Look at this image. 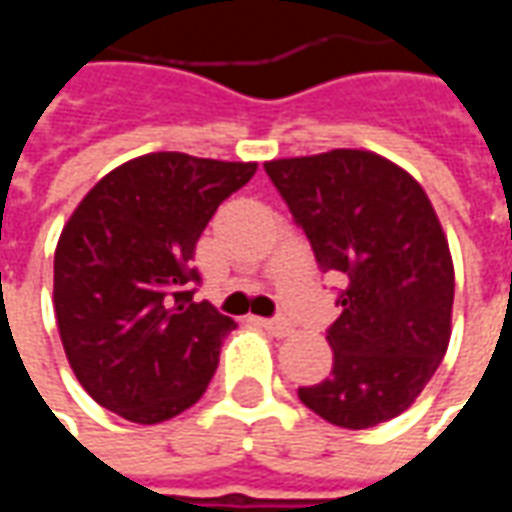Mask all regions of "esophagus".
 <instances>
[{"instance_id": "1", "label": "esophagus", "mask_w": 512, "mask_h": 512, "mask_svg": "<svg viewBox=\"0 0 512 512\" xmlns=\"http://www.w3.org/2000/svg\"><path fill=\"white\" fill-rule=\"evenodd\" d=\"M257 323H260L268 334H274V337H288V334L293 332V326H290L285 318H260Z\"/></svg>"}]
</instances>
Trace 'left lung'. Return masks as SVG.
Here are the masks:
<instances>
[{"label":"left lung","instance_id":"left-lung-1","mask_svg":"<svg viewBox=\"0 0 512 512\" xmlns=\"http://www.w3.org/2000/svg\"><path fill=\"white\" fill-rule=\"evenodd\" d=\"M266 172L318 266L345 277L326 332L332 373L299 400L348 430L403 414L450 345L455 271L428 194L389 158L348 147L274 158Z\"/></svg>","mask_w":512,"mask_h":512}]
</instances>
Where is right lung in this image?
Returning a JSON list of instances; mask_svg holds the SVG:
<instances>
[{"label":"right lung","instance_id":"obj_1","mask_svg":"<svg viewBox=\"0 0 512 512\" xmlns=\"http://www.w3.org/2000/svg\"><path fill=\"white\" fill-rule=\"evenodd\" d=\"M255 161L147 153L87 191L54 252V312L79 384L128 422L156 425L211 384L235 321L208 301L191 266L216 208Z\"/></svg>","mask_w":512,"mask_h":512}]
</instances>
